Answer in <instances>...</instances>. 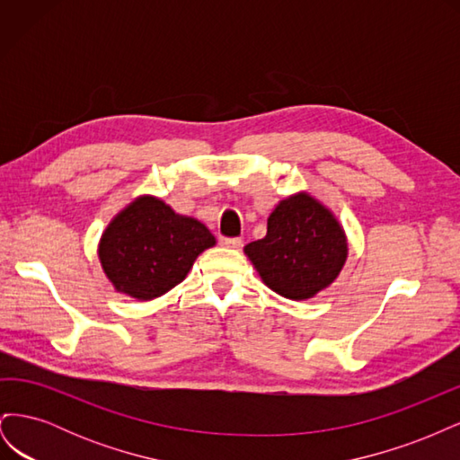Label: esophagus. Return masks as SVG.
I'll return each mask as SVG.
<instances>
[{
  "label": "esophagus",
  "mask_w": 460,
  "mask_h": 460,
  "mask_svg": "<svg viewBox=\"0 0 460 460\" xmlns=\"http://www.w3.org/2000/svg\"><path fill=\"white\" fill-rule=\"evenodd\" d=\"M220 243L226 245V247H232V249L242 247V240L240 238H220Z\"/></svg>",
  "instance_id": "1"
}]
</instances>
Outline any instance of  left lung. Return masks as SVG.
Segmentation results:
<instances>
[{
  "mask_svg": "<svg viewBox=\"0 0 460 460\" xmlns=\"http://www.w3.org/2000/svg\"><path fill=\"white\" fill-rule=\"evenodd\" d=\"M243 252L278 296L305 301L336 280L349 247L336 215L311 193L297 191L272 208L267 235Z\"/></svg>",
  "mask_w": 460,
  "mask_h": 460,
  "instance_id": "8db88e82",
  "label": "left lung"
}]
</instances>
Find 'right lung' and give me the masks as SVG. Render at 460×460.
Returning <instances> with one entry per match:
<instances>
[{
  "label": "right lung",
  "instance_id": "add662e5",
  "mask_svg": "<svg viewBox=\"0 0 460 460\" xmlns=\"http://www.w3.org/2000/svg\"><path fill=\"white\" fill-rule=\"evenodd\" d=\"M215 243L198 218L174 213L155 196H140L109 222L97 255L115 291L149 301L182 282Z\"/></svg>",
  "mask_w": 460,
  "mask_h": 460
}]
</instances>
